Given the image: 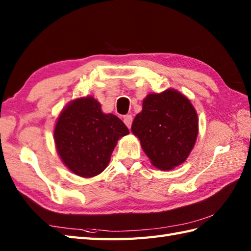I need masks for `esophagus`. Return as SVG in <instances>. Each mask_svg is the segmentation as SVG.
<instances>
[{"mask_svg": "<svg viewBox=\"0 0 251 251\" xmlns=\"http://www.w3.org/2000/svg\"><path fill=\"white\" fill-rule=\"evenodd\" d=\"M132 121H133V117L131 115H126L124 117V122L126 124V126L129 127V129H130L131 126H132Z\"/></svg>", "mask_w": 251, "mask_h": 251, "instance_id": "1", "label": "esophagus"}]
</instances>
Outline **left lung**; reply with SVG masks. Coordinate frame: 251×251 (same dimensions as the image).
<instances>
[{"label": "left lung", "instance_id": "obj_1", "mask_svg": "<svg viewBox=\"0 0 251 251\" xmlns=\"http://www.w3.org/2000/svg\"><path fill=\"white\" fill-rule=\"evenodd\" d=\"M132 133L159 170H173L186 161L199 132L198 114L183 94L174 89L150 93L133 120Z\"/></svg>", "mask_w": 251, "mask_h": 251}]
</instances>
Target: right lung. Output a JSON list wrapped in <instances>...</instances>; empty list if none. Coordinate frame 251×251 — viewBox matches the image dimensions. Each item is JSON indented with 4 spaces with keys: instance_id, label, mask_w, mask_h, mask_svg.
Returning a JSON list of instances; mask_svg holds the SVG:
<instances>
[{
    "instance_id": "obj_1",
    "label": "right lung",
    "mask_w": 251,
    "mask_h": 251,
    "mask_svg": "<svg viewBox=\"0 0 251 251\" xmlns=\"http://www.w3.org/2000/svg\"><path fill=\"white\" fill-rule=\"evenodd\" d=\"M129 129L118 117L104 114L93 97L71 101L61 111L53 138L58 154L74 174L90 178L102 173L120 137Z\"/></svg>"
}]
</instances>
